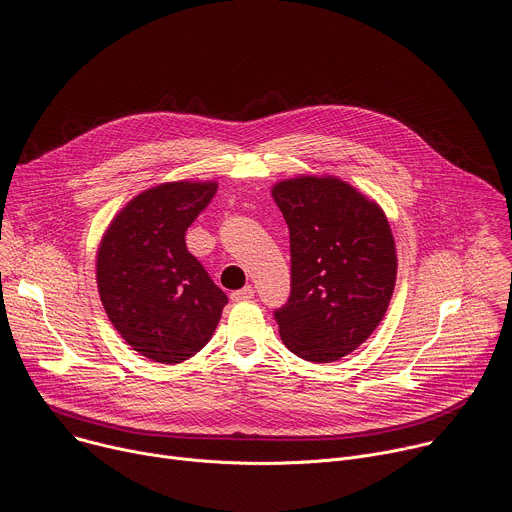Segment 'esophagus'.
Instances as JSON below:
<instances>
[{"label":"esophagus","mask_w":512,"mask_h":512,"mask_svg":"<svg viewBox=\"0 0 512 512\" xmlns=\"http://www.w3.org/2000/svg\"><path fill=\"white\" fill-rule=\"evenodd\" d=\"M255 296V290L251 288V286H245V288H241V290H237V292H232L230 294V300L232 302H247V300H251Z\"/></svg>","instance_id":"esophagus-1"}]
</instances>
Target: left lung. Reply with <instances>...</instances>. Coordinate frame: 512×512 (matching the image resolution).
Wrapping results in <instances>:
<instances>
[{"label":"left lung","instance_id":"1","mask_svg":"<svg viewBox=\"0 0 512 512\" xmlns=\"http://www.w3.org/2000/svg\"><path fill=\"white\" fill-rule=\"evenodd\" d=\"M290 228L292 284L273 312L284 345L331 363L355 351L382 322L396 286V245L384 210L333 175L273 185Z\"/></svg>","mask_w":512,"mask_h":512}]
</instances>
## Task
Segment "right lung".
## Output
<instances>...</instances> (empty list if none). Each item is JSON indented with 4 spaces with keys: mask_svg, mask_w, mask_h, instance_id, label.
Segmentation results:
<instances>
[{
    "mask_svg": "<svg viewBox=\"0 0 512 512\" xmlns=\"http://www.w3.org/2000/svg\"><path fill=\"white\" fill-rule=\"evenodd\" d=\"M216 181H169L132 198L104 232L96 277L120 337L147 359L181 363L214 335L226 294L185 247Z\"/></svg>",
    "mask_w": 512,
    "mask_h": 512,
    "instance_id": "obj_1",
    "label": "right lung"
}]
</instances>
